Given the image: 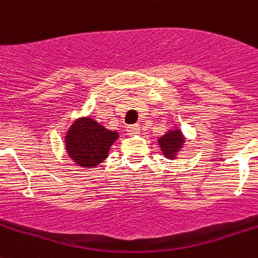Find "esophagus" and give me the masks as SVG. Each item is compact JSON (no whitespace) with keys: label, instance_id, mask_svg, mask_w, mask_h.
I'll use <instances>...</instances> for the list:
<instances>
[{"label":"esophagus","instance_id":"esophagus-1","mask_svg":"<svg viewBox=\"0 0 258 258\" xmlns=\"http://www.w3.org/2000/svg\"><path fill=\"white\" fill-rule=\"evenodd\" d=\"M140 131V125L139 124H131L127 127V133L128 135H134V134H138Z\"/></svg>","mask_w":258,"mask_h":258}]
</instances>
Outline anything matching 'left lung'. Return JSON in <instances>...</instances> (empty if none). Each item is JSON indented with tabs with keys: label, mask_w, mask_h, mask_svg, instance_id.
<instances>
[{
	"label": "left lung",
	"mask_w": 258,
	"mask_h": 258,
	"mask_svg": "<svg viewBox=\"0 0 258 258\" xmlns=\"http://www.w3.org/2000/svg\"><path fill=\"white\" fill-rule=\"evenodd\" d=\"M183 142H185V139H183L182 134H181L179 130L168 131L165 135L161 136L159 139V144L161 147L162 153L168 159H174L176 157V153L181 149Z\"/></svg>",
	"instance_id": "obj_1"
}]
</instances>
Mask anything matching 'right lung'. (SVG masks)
Segmentation results:
<instances>
[{
    "label": "right lung",
    "instance_id": "1",
    "mask_svg": "<svg viewBox=\"0 0 258 258\" xmlns=\"http://www.w3.org/2000/svg\"><path fill=\"white\" fill-rule=\"evenodd\" d=\"M118 133L106 130L92 118L77 119L66 136L68 155L80 166H96L107 157Z\"/></svg>",
    "mask_w": 258,
    "mask_h": 258
}]
</instances>
